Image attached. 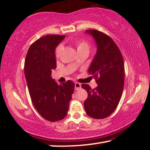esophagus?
<instances>
[{
  "label": "esophagus",
  "mask_w": 150,
  "mask_h": 150,
  "mask_svg": "<svg viewBox=\"0 0 150 150\" xmlns=\"http://www.w3.org/2000/svg\"><path fill=\"white\" fill-rule=\"evenodd\" d=\"M74 85H75V89L76 90H79V89H81V83H77V82H76L75 84H74Z\"/></svg>",
  "instance_id": "34e87169"
}]
</instances>
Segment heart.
<instances>
[{
	"label": "heart",
	"instance_id": "1",
	"mask_svg": "<svg viewBox=\"0 0 150 150\" xmlns=\"http://www.w3.org/2000/svg\"><path fill=\"white\" fill-rule=\"evenodd\" d=\"M75 45L76 46L77 51H81V50H87L89 51V44L87 41L86 40H79L75 42ZM63 49V45L59 44L58 46L55 49V54L57 57L60 56V54L62 52Z\"/></svg>",
	"mask_w": 150,
	"mask_h": 150
}]
</instances>
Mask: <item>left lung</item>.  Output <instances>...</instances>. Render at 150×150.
Wrapping results in <instances>:
<instances>
[{
  "label": "left lung",
  "mask_w": 150,
  "mask_h": 150,
  "mask_svg": "<svg viewBox=\"0 0 150 150\" xmlns=\"http://www.w3.org/2000/svg\"><path fill=\"white\" fill-rule=\"evenodd\" d=\"M97 44V52L88 72L95 79L98 87L87 84L82 88L88 93L84 102L85 111L94 119L107 117L116 109L124 85V63L122 53L111 38L97 30H87Z\"/></svg>",
  "instance_id": "8db88e82"
}]
</instances>
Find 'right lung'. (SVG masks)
I'll return each mask as SVG.
<instances>
[{"instance_id":"add662e5","label":"right lung","mask_w":150,"mask_h":150,"mask_svg":"<svg viewBox=\"0 0 150 150\" xmlns=\"http://www.w3.org/2000/svg\"><path fill=\"white\" fill-rule=\"evenodd\" d=\"M65 35H48L34 42L28 48L24 62V74L33 104L41 116L51 122L67 115L74 91V83L59 85L52 79L56 68L55 48Z\"/></svg>"}]
</instances>
